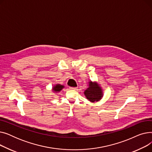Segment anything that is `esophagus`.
I'll use <instances>...</instances> for the list:
<instances>
[{
    "instance_id": "obj_1",
    "label": "esophagus",
    "mask_w": 152,
    "mask_h": 152,
    "mask_svg": "<svg viewBox=\"0 0 152 152\" xmlns=\"http://www.w3.org/2000/svg\"><path fill=\"white\" fill-rule=\"evenodd\" d=\"M70 89H72V90H76V89H77V87H70Z\"/></svg>"
}]
</instances>
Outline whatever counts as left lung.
Instances as JSON below:
<instances>
[{
  "label": "left lung",
  "mask_w": 152,
  "mask_h": 152,
  "mask_svg": "<svg viewBox=\"0 0 152 152\" xmlns=\"http://www.w3.org/2000/svg\"><path fill=\"white\" fill-rule=\"evenodd\" d=\"M89 87L84 91L87 99L91 102H98L103 97V91L101 87L96 82H89Z\"/></svg>",
  "instance_id": "1"
}]
</instances>
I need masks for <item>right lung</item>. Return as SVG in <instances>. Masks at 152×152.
Segmentation results:
<instances>
[{"label": "right lung", "mask_w": 152, "mask_h": 152, "mask_svg": "<svg viewBox=\"0 0 152 152\" xmlns=\"http://www.w3.org/2000/svg\"><path fill=\"white\" fill-rule=\"evenodd\" d=\"M64 87H65V86H63V85H61V84H56L53 87L52 91L55 92H59L60 91H61L64 88Z\"/></svg>", "instance_id": "obj_1"}]
</instances>
